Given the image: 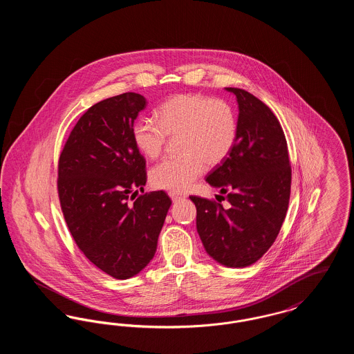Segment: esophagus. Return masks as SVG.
<instances>
[{
  "label": "esophagus",
  "instance_id": "34e87169",
  "mask_svg": "<svg viewBox=\"0 0 354 354\" xmlns=\"http://www.w3.org/2000/svg\"><path fill=\"white\" fill-rule=\"evenodd\" d=\"M169 195L172 202H179V201H182V199H185V194H180V192H175V191H169Z\"/></svg>",
  "mask_w": 354,
  "mask_h": 354
}]
</instances>
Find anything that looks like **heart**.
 Segmentation results:
<instances>
[{"mask_svg": "<svg viewBox=\"0 0 354 354\" xmlns=\"http://www.w3.org/2000/svg\"><path fill=\"white\" fill-rule=\"evenodd\" d=\"M159 120L140 117L133 126V140L145 156L158 158L169 138H178L182 155L166 158L150 172L153 187L183 191L208 166H218L232 151L237 136L234 109L221 100L199 93L179 94L158 110Z\"/></svg>", "mask_w": 354, "mask_h": 354, "instance_id": "b5f03b06", "label": "heart"}]
</instances>
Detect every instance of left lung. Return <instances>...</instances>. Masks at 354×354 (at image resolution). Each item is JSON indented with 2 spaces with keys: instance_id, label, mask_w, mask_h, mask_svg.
I'll return each instance as SVG.
<instances>
[{
  "instance_id": "1",
  "label": "left lung",
  "mask_w": 354,
  "mask_h": 354,
  "mask_svg": "<svg viewBox=\"0 0 354 354\" xmlns=\"http://www.w3.org/2000/svg\"><path fill=\"white\" fill-rule=\"evenodd\" d=\"M225 90L239 104L236 143L205 180L225 194L231 205L189 199L196 207V230L207 253L221 266L244 268L267 252L280 232L292 171L286 135L270 107L243 88Z\"/></svg>"
}]
</instances>
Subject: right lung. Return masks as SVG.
Instances as JSON below:
<instances>
[{"label":"right lung","mask_w":354,"mask_h":354,"mask_svg":"<svg viewBox=\"0 0 354 354\" xmlns=\"http://www.w3.org/2000/svg\"><path fill=\"white\" fill-rule=\"evenodd\" d=\"M146 104L143 95L124 93L91 106L58 163V195L70 234L95 267L118 280L151 261L171 205L165 191L136 198L147 175L133 126Z\"/></svg>","instance_id":"obj_1"}]
</instances>
